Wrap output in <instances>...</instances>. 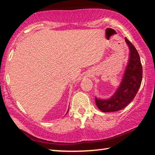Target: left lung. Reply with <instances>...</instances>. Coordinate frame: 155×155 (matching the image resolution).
<instances>
[{"label":"left lung","mask_w":155,"mask_h":155,"mask_svg":"<svg viewBox=\"0 0 155 155\" xmlns=\"http://www.w3.org/2000/svg\"><path fill=\"white\" fill-rule=\"evenodd\" d=\"M129 48V59L119 87L111 98H95L96 104L103 112H115L127 107L134 99L142 80V66L135 46L125 38Z\"/></svg>","instance_id":"8db88e82"}]
</instances>
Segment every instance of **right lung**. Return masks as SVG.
Returning a JSON list of instances; mask_svg holds the SVG:
<instances>
[{"label":"right lung","mask_w":155,"mask_h":155,"mask_svg":"<svg viewBox=\"0 0 155 155\" xmlns=\"http://www.w3.org/2000/svg\"><path fill=\"white\" fill-rule=\"evenodd\" d=\"M68 111H67V113H68Z\"/></svg>","instance_id":"1"}]
</instances>
